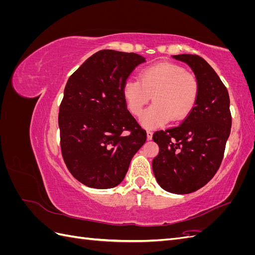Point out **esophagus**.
<instances>
[{"instance_id": "34e87169", "label": "esophagus", "mask_w": 255, "mask_h": 255, "mask_svg": "<svg viewBox=\"0 0 255 255\" xmlns=\"http://www.w3.org/2000/svg\"><path fill=\"white\" fill-rule=\"evenodd\" d=\"M152 136H153L152 130H146V138H148V140L152 139Z\"/></svg>"}]
</instances>
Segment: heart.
Listing matches in <instances>:
<instances>
[{"mask_svg": "<svg viewBox=\"0 0 255 255\" xmlns=\"http://www.w3.org/2000/svg\"><path fill=\"white\" fill-rule=\"evenodd\" d=\"M128 112L140 116L152 97L154 102L140 118L145 128H155L171 120L181 121L190 115L200 96L197 75L172 63H159L139 72V81L128 80L122 88Z\"/></svg>", "mask_w": 255, "mask_h": 255, "instance_id": "1", "label": "heart"}]
</instances>
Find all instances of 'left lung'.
I'll return each mask as SVG.
<instances>
[{
	"label": "left lung",
	"instance_id": "1",
	"mask_svg": "<svg viewBox=\"0 0 255 255\" xmlns=\"http://www.w3.org/2000/svg\"><path fill=\"white\" fill-rule=\"evenodd\" d=\"M173 58L192 69L200 82V96L194 111L180 126L153 134L159 153L152 168L161 188L185 195L203 187L218 171L232 116L226 86L202 57L180 54Z\"/></svg>",
	"mask_w": 255,
	"mask_h": 255
}]
</instances>
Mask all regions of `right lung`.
<instances>
[{
	"instance_id": "obj_1",
	"label": "right lung",
	"mask_w": 255,
	"mask_h": 255,
	"mask_svg": "<svg viewBox=\"0 0 255 255\" xmlns=\"http://www.w3.org/2000/svg\"><path fill=\"white\" fill-rule=\"evenodd\" d=\"M144 58L102 50L69 78L58 114L60 149L82 184L107 189L120 184L146 132L128 111L123 85Z\"/></svg>"
}]
</instances>
